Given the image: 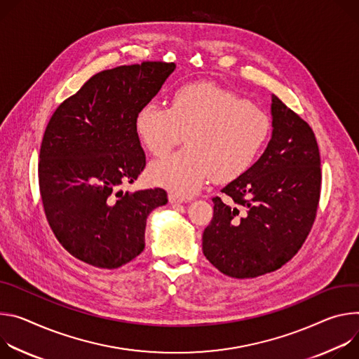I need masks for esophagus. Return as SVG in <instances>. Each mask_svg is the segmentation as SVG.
<instances>
[{
    "mask_svg": "<svg viewBox=\"0 0 359 359\" xmlns=\"http://www.w3.org/2000/svg\"><path fill=\"white\" fill-rule=\"evenodd\" d=\"M168 200H170L171 204H184V203H187L185 198H182V196L177 195V194H172V192L168 195Z\"/></svg>",
    "mask_w": 359,
    "mask_h": 359,
    "instance_id": "esophagus-1",
    "label": "esophagus"
}]
</instances>
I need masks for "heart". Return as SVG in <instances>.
I'll list each match as a JSON object with an SVG mask.
<instances>
[{
	"mask_svg": "<svg viewBox=\"0 0 359 359\" xmlns=\"http://www.w3.org/2000/svg\"><path fill=\"white\" fill-rule=\"evenodd\" d=\"M135 131L155 156L167 155L187 135L188 148L151 164L152 184L180 196L201 191L214 177L231 181L258 158L271 131L268 115L233 93L208 83L178 88L171 107L144 104Z\"/></svg>",
	"mask_w": 359,
	"mask_h": 359,
	"instance_id": "heart-1",
	"label": "heart"
}]
</instances>
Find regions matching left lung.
<instances>
[{"instance_id":"8db88e82","label":"left lung","mask_w":359,"mask_h":359,"mask_svg":"<svg viewBox=\"0 0 359 359\" xmlns=\"http://www.w3.org/2000/svg\"><path fill=\"white\" fill-rule=\"evenodd\" d=\"M272 137L258 161L212 198L203 252L222 273L255 278L302 247L321 194V158L312 128L272 95Z\"/></svg>"}]
</instances>
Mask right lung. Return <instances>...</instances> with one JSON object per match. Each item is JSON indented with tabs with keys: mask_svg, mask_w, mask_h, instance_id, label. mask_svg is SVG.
<instances>
[{
	"mask_svg": "<svg viewBox=\"0 0 359 359\" xmlns=\"http://www.w3.org/2000/svg\"><path fill=\"white\" fill-rule=\"evenodd\" d=\"M174 69L144 61L101 71L53 114L39 149V194L55 238L76 259L115 269L144 251L147 217L168 203L167 192L118 188L145 168L135 115Z\"/></svg>",
	"mask_w": 359,
	"mask_h": 359,
	"instance_id": "1",
	"label": "right lung"
}]
</instances>
